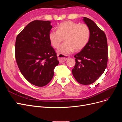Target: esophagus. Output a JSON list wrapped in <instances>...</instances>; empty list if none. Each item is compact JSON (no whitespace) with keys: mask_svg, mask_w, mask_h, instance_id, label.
Listing matches in <instances>:
<instances>
[{"mask_svg":"<svg viewBox=\"0 0 122 122\" xmlns=\"http://www.w3.org/2000/svg\"><path fill=\"white\" fill-rule=\"evenodd\" d=\"M57 58H58V60L60 61V63H62L67 60H68L69 58V57H67L65 55L61 54H58L57 55Z\"/></svg>","mask_w":122,"mask_h":122,"instance_id":"obj_1","label":"esophagus"}]
</instances>
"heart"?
Here are the masks:
<instances>
[{
	"label": "heart",
	"mask_w": 122,
	"mask_h": 122,
	"mask_svg": "<svg viewBox=\"0 0 122 122\" xmlns=\"http://www.w3.org/2000/svg\"><path fill=\"white\" fill-rule=\"evenodd\" d=\"M90 37V30L87 25L80 24L72 21L62 22L57 27V30H52L49 35L52 46L57 48L65 39V42L59 48L58 52L64 55L79 51L85 47Z\"/></svg>",
	"instance_id": "heart-1"
}]
</instances>
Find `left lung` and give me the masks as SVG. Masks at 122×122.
I'll use <instances>...</instances> for the list:
<instances>
[{
  "mask_svg": "<svg viewBox=\"0 0 122 122\" xmlns=\"http://www.w3.org/2000/svg\"><path fill=\"white\" fill-rule=\"evenodd\" d=\"M83 21L90 30V37L87 45L76 54V64L72 72L77 81L83 85L95 82L107 67L108 46L104 31L94 22L84 17Z\"/></svg>",
  "mask_w": 122,
  "mask_h": 122,
  "instance_id": "1",
  "label": "left lung"
}]
</instances>
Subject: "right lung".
Here are the masks:
<instances>
[{"label":"right lung","instance_id":"obj_1","mask_svg":"<svg viewBox=\"0 0 122 122\" xmlns=\"http://www.w3.org/2000/svg\"><path fill=\"white\" fill-rule=\"evenodd\" d=\"M52 28L49 21L35 20L26 26L16 38L18 66L25 78L36 86L42 87L48 83L59 64L49 39Z\"/></svg>","mask_w":122,"mask_h":122}]
</instances>
